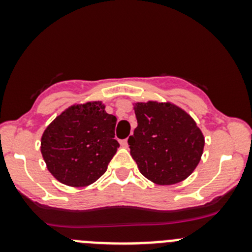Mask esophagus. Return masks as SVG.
I'll use <instances>...</instances> for the list:
<instances>
[{
	"instance_id": "34e87169",
	"label": "esophagus",
	"mask_w": 252,
	"mask_h": 252,
	"mask_svg": "<svg viewBox=\"0 0 252 252\" xmlns=\"http://www.w3.org/2000/svg\"><path fill=\"white\" fill-rule=\"evenodd\" d=\"M121 146L122 147H128V140L124 139V140H121Z\"/></svg>"
}]
</instances>
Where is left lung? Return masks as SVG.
Wrapping results in <instances>:
<instances>
[{
	"instance_id": "left-lung-1",
	"label": "left lung",
	"mask_w": 252,
	"mask_h": 252,
	"mask_svg": "<svg viewBox=\"0 0 252 252\" xmlns=\"http://www.w3.org/2000/svg\"><path fill=\"white\" fill-rule=\"evenodd\" d=\"M138 126L128 144L140 173L159 185L187 179L201 159L205 139L194 119L169 102L134 105Z\"/></svg>"
}]
</instances>
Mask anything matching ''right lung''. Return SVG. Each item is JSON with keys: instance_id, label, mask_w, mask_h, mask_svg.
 Returning <instances> with one entry per match:
<instances>
[{"instance_id": "right-lung-1", "label": "right lung", "mask_w": 252, "mask_h": 252, "mask_svg": "<svg viewBox=\"0 0 252 252\" xmlns=\"http://www.w3.org/2000/svg\"><path fill=\"white\" fill-rule=\"evenodd\" d=\"M117 118L100 101L73 105L56 117L41 138L50 173L69 187H88L98 179L119 147Z\"/></svg>"}]
</instances>
